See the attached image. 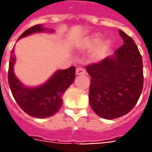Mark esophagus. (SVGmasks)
I'll use <instances>...</instances> for the list:
<instances>
[{
    "label": "esophagus",
    "instance_id": "34e87169",
    "mask_svg": "<svg viewBox=\"0 0 152 152\" xmlns=\"http://www.w3.org/2000/svg\"><path fill=\"white\" fill-rule=\"evenodd\" d=\"M76 75H85L86 74V71H85V69H83V68L78 67L76 68Z\"/></svg>",
    "mask_w": 152,
    "mask_h": 152
}]
</instances>
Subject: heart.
Listing matches in <instances>:
<instances>
[{
  "label": "heart",
  "instance_id": "1",
  "mask_svg": "<svg viewBox=\"0 0 152 152\" xmlns=\"http://www.w3.org/2000/svg\"><path fill=\"white\" fill-rule=\"evenodd\" d=\"M102 36L101 34H93L90 37H86L84 41H82V47L86 49H91L102 41ZM111 46V41H105L98 46L96 50H95L93 54V59L95 61H102L105 57L106 52Z\"/></svg>",
  "mask_w": 152,
  "mask_h": 152
}]
</instances>
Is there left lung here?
Returning a JSON list of instances; mask_svg holds the SVG:
<instances>
[{
    "instance_id": "8db88e82",
    "label": "left lung",
    "mask_w": 152,
    "mask_h": 152,
    "mask_svg": "<svg viewBox=\"0 0 152 152\" xmlns=\"http://www.w3.org/2000/svg\"><path fill=\"white\" fill-rule=\"evenodd\" d=\"M124 44L114 55L86 66L91 76L89 102L94 112L105 119L127 114L143 88V63L133 39L119 30Z\"/></svg>"
}]
</instances>
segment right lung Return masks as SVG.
Returning <instances> with one entry per match:
<instances>
[{
    "mask_svg": "<svg viewBox=\"0 0 152 152\" xmlns=\"http://www.w3.org/2000/svg\"><path fill=\"white\" fill-rule=\"evenodd\" d=\"M46 31L41 25L30 27L21 34L18 40L35 32ZM8 83L11 93L18 106L31 116L46 118L55 115L63 103L62 96L68 87L73 83L76 76V68L71 66L66 70L57 71L47 82L39 87H26L15 77L13 72L15 63V51L11 50Z\"/></svg>",
    "mask_w": 152,
    "mask_h": 152,
    "instance_id": "add662e5",
    "label": "right lung"
}]
</instances>
